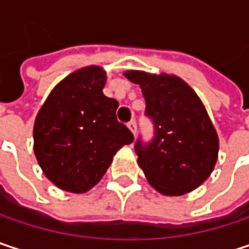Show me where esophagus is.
<instances>
[{"label":"esophagus","instance_id":"1","mask_svg":"<svg viewBox=\"0 0 249 249\" xmlns=\"http://www.w3.org/2000/svg\"><path fill=\"white\" fill-rule=\"evenodd\" d=\"M128 128H129V131L135 135L137 134V123H135V120H131L129 123H128Z\"/></svg>","mask_w":249,"mask_h":249}]
</instances>
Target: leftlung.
Masks as SVG:
<instances>
[{
    "instance_id": "left-lung-1",
    "label": "left lung",
    "mask_w": 249,
    "mask_h": 249,
    "mask_svg": "<svg viewBox=\"0 0 249 249\" xmlns=\"http://www.w3.org/2000/svg\"><path fill=\"white\" fill-rule=\"evenodd\" d=\"M140 85L154 137L135 144L138 166L161 195L180 196L199 187L213 172L219 138L197 93L178 76L126 71Z\"/></svg>"
}]
</instances>
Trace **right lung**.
I'll return each instance as SVG.
<instances>
[{
	"label": "right lung",
	"mask_w": 249,
	"mask_h": 249,
	"mask_svg": "<svg viewBox=\"0 0 249 249\" xmlns=\"http://www.w3.org/2000/svg\"><path fill=\"white\" fill-rule=\"evenodd\" d=\"M101 66L77 69L60 80L41 105L33 128L34 154L59 189L85 193L107 173L117 151L134 141L117 120L118 102L104 95Z\"/></svg>",
	"instance_id": "1"
}]
</instances>
